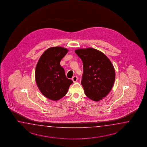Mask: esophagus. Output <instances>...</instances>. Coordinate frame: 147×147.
I'll list each match as a JSON object with an SVG mask.
<instances>
[{"label": "esophagus", "mask_w": 147, "mask_h": 147, "mask_svg": "<svg viewBox=\"0 0 147 147\" xmlns=\"http://www.w3.org/2000/svg\"><path fill=\"white\" fill-rule=\"evenodd\" d=\"M78 80V77L77 76H74L72 78V80L74 82H76Z\"/></svg>", "instance_id": "34e87169"}]
</instances>
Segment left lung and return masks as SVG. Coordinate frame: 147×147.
Listing matches in <instances>:
<instances>
[{
    "label": "left lung",
    "instance_id": "8db88e82",
    "mask_svg": "<svg viewBox=\"0 0 147 147\" xmlns=\"http://www.w3.org/2000/svg\"><path fill=\"white\" fill-rule=\"evenodd\" d=\"M75 53L83 63L81 84L87 97L98 101L106 97L115 80V70L109 59L92 48L77 49Z\"/></svg>",
    "mask_w": 147,
    "mask_h": 147
}]
</instances>
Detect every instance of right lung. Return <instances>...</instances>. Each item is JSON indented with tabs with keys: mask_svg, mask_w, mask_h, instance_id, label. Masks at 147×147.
Returning <instances> with one entry per match:
<instances>
[{
	"mask_svg": "<svg viewBox=\"0 0 147 147\" xmlns=\"http://www.w3.org/2000/svg\"><path fill=\"white\" fill-rule=\"evenodd\" d=\"M69 50L62 47H50L42 54L35 69V80L44 96L53 101L64 97L72 80L66 78L65 70L60 65Z\"/></svg>",
	"mask_w": 147,
	"mask_h": 147,
	"instance_id": "add662e5",
	"label": "right lung"
}]
</instances>
